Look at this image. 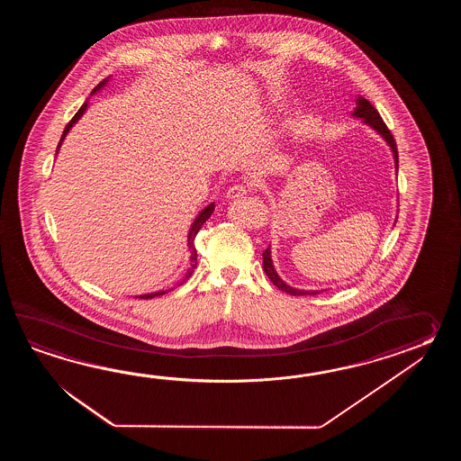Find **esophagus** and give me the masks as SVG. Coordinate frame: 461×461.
Listing matches in <instances>:
<instances>
[{
	"label": "esophagus",
	"instance_id": "esophagus-1",
	"mask_svg": "<svg viewBox=\"0 0 461 461\" xmlns=\"http://www.w3.org/2000/svg\"><path fill=\"white\" fill-rule=\"evenodd\" d=\"M247 187L242 185H235V186L229 187L227 191V199H240V197L247 196Z\"/></svg>",
	"mask_w": 461,
	"mask_h": 461
}]
</instances>
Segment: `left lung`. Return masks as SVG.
<instances>
[{
    "instance_id": "obj_1",
    "label": "left lung",
    "mask_w": 461,
    "mask_h": 461,
    "mask_svg": "<svg viewBox=\"0 0 461 461\" xmlns=\"http://www.w3.org/2000/svg\"><path fill=\"white\" fill-rule=\"evenodd\" d=\"M351 115H353L354 118H361L364 125L373 128L374 131H375L377 135H381L384 141L389 145L392 151V157H393V165H395V175H397V169H399V155H397V147H395V141H393V137H392L389 128L385 127L383 118L379 115V112L373 107V104H371L367 98L357 95L356 100H354V110ZM395 222H397V219H395ZM262 255H264L265 274H267V276L274 282L275 286H276V288H280V290L285 292V294L302 296V294H316L321 292V290H300V288H294L292 285H288L286 282H284V280L280 278V275L276 274V270H275L270 245H268V249H267Z\"/></svg>"
}]
</instances>
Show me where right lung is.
Listing matches in <instances>:
<instances>
[{"mask_svg":"<svg viewBox=\"0 0 461 461\" xmlns=\"http://www.w3.org/2000/svg\"><path fill=\"white\" fill-rule=\"evenodd\" d=\"M108 78H105L104 82H100L98 84L97 87L94 88L92 90V95L94 94H97V92H100L102 88L105 87L107 86ZM88 107V100H86V104L82 105V107L78 108L77 113L74 115V118L70 120L69 123H68V127L64 128V133H62V137H60L59 145H58V149H56V155L59 153L60 145H62V141L66 140V137H68V133L70 131V128L74 127L76 123H77L78 120L82 118V115L86 113V110H87ZM214 212V203H211L209 206L204 207L199 214H197L196 219L193 221V224H191V227H189V232H187V250H189V254H191V257H189V260H191V267L187 268L186 274L183 275V278H181V282L177 285H183L185 282H186L187 278L191 276V274L194 272V268H196L197 265V252H196V247H194V237H196L197 232H199V229L201 227L204 226V222H206L207 219L211 217V214ZM173 290V288H171ZM167 292H169V290H159V292H151V294H137V298H153V296H159V294H165Z\"/></svg>","mask_w":461,"mask_h":461,"instance_id":"1","label":"right lung"}]
</instances>
